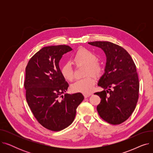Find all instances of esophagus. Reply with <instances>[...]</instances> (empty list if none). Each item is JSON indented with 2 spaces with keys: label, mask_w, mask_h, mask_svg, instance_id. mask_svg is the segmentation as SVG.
Returning a JSON list of instances; mask_svg holds the SVG:
<instances>
[{
  "label": "esophagus",
  "mask_w": 153,
  "mask_h": 153,
  "mask_svg": "<svg viewBox=\"0 0 153 153\" xmlns=\"http://www.w3.org/2000/svg\"><path fill=\"white\" fill-rule=\"evenodd\" d=\"M91 95H92V94H84V96L85 98H87V97H90Z\"/></svg>",
  "instance_id": "obj_1"
}]
</instances>
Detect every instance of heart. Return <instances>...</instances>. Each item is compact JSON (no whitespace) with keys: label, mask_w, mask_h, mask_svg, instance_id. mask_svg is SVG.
I'll return each mask as SVG.
<instances>
[{"label":"heart","mask_w":153,"mask_h":153,"mask_svg":"<svg viewBox=\"0 0 153 153\" xmlns=\"http://www.w3.org/2000/svg\"><path fill=\"white\" fill-rule=\"evenodd\" d=\"M72 61L75 65H85V76L92 74L95 77L100 76L103 72L102 64L97 61V56L91 51L81 48L72 56ZM61 73L64 79L71 81L74 78L73 71L69 63H65L61 68ZM95 84L94 78L91 76L76 81L71 85V89L74 92L88 94L92 92Z\"/></svg>","instance_id":"b5f03b06"}]
</instances>
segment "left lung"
I'll list each match as a JSON object with an SVG mask.
<instances>
[{"label": "left lung", "mask_w": 153, "mask_h": 153, "mask_svg": "<svg viewBox=\"0 0 153 153\" xmlns=\"http://www.w3.org/2000/svg\"><path fill=\"white\" fill-rule=\"evenodd\" d=\"M88 43L100 48L107 57L105 73L98 83L104 90L94 94L101 99L98 113L110 124H121L131 116L138 100L140 84L135 64L119 45L109 42Z\"/></svg>", "instance_id": "left-lung-1"}]
</instances>
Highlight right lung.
<instances>
[{"label":"right lung","instance_id":"add662e5","mask_svg":"<svg viewBox=\"0 0 153 153\" xmlns=\"http://www.w3.org/2000/svg\"><path fill=\"white\" fill-rule=\"evenodd\" d=\"M72 48L67 45L42 48L29 60L24 87L26 99L37 121L46 129L59 131L74 121L76 109L84 100L81 93L65 94L69 84L59 62Z\"/></svg>","mask_w":153,"mask_h":153}]
</instances>
